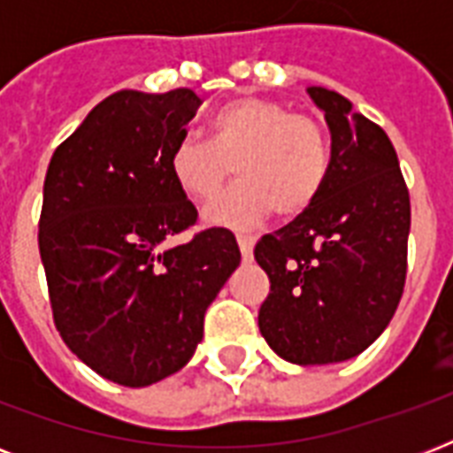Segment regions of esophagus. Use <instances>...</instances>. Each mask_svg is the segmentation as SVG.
Instances as JSON below:
<instances>
[{
    "instance_id": "esophagus-1",
    "label": "esophagus",
    "mask_w": 453,
    "mask_h": 453,
    "mask_svg": "<svg viewBox=\"0 0 453 453\" xmlns=\"http://www.w3.org/2000/svg\"><path fill=\"white\" fill-rule=\"evenodd\" d=\"M237 244H240V251L242 256H244V261H251V256H254V244H256L254 234H237Z\"/></svg>"
}]
</instances>
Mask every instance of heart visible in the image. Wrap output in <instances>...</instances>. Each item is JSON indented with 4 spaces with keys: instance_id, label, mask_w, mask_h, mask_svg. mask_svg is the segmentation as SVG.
<instances>
[{
    "instance_id": "b5f03b06",
    "label": "heart",
    "mask_w": 453,
    "mask_h": 453,
    "mask_svg": "<svg viewBox=\"0 0 453 453\" xmlns=\"http://www.w3.org/2000/svg\"><path fill=\"white\" fill-rule=\"evenodd\" d=\"M240 180L204 209L213 226L249 227L275 206L280 216L305 211L329 173V141L315 119L280 103L240 98L219 108L206 141L180 138L169 152L171 178L192 202L216 195L230 173Z\"/></svg>"
}]
</instances>
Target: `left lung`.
Here are the masks:
<instances>
[{"label": "left lung", "instance_id": "obj_1", "mask_svg": "<svg viewBox=\"0 0 453 453\" xmlns=\"http://www.w3.org/2000/svg\"><path fill=\"white\" fill-rule=\"evenodd\" d=\"M331 134L329 173L312 204L254 256L270 277L258 329L291 365L357 357L393 319L407 280L409 190L379 124L345 96L308 87Z\"/></svg>", "mask_w": 453, "mask_h": 453}]
</instances>
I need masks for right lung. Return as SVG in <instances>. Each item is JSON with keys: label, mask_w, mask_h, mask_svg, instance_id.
Returning <instances> with one entry per match:
<instances>
[{"label": "right lung", "mask_w": 453, "mask_h": 453, "mask_svg": "<svg viewBox=\"0 0 453 453\" xmlns=\"http://www.w3.org/2000/svg\"><path fill=\"white\" fill-rule=\"evenodd\" d=\"M199 103L190 88L117 91L46 169L39 256L53 322L84 365L119 386H152L190 362L206 308L242 261L226 227L169 247L197 220L169 152Z\"/></svg>", "instance_id": "add662e5"}]
</instances>
